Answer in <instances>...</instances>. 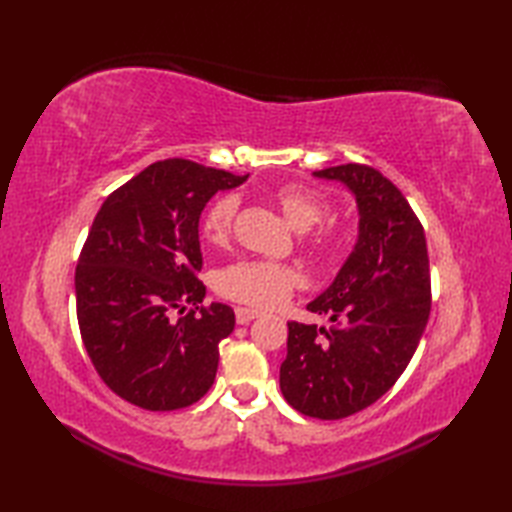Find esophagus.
Listing matches in <instances>:
<instances>
[{
    "label": "esophagus",
    "mask_w": 512,
    "mask_h": 512,
    "mask_svg": "<svg viewBox=\"0 0 512 512\" xmlns=\"http://www.w3.org/2000/svg\"><path fill=\"white\" fill-rule=\"evenodd\" d=\"M259 317V312L257 310H253V308H235V319H237V323H248V321H253V319H257Z\"/></svg>",
    "instance_id": "34e87169"
}]
</instances>
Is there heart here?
<instances>
[{"instance_id":"1","label":"heart","mask_w":512,"mask_h":512,"mask_svg":"<svg viewBox=\"0 0 512 512\" xmlns=\"http://www.w3.org/2000/svg\"><path fill=\"white\" fill-rule=\"evenodd\" d=\"M275 202L286 215V220L299 228L308 231L314 224H319L330 211L328 200L310 187L303 184H284L275 191ZM237 213L235 195H220L215 198L202 215V237L209 244H224L233 231ZM336 244V233L332 228H321L312 237L310 246L317 253H330ZM301 284V275L297 268L275 262H264V259H242L231 266L222 268L215 277V288L222 297L244 303L253 308H273L286 301L292 290Z\"/></svg>"}]
</instances>
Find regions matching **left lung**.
I'll return each mask as SVG.
<instances>
[{
    "label": "left lung",
    "mask_w": 512,
    "mask_h": 512,
    "mask_svg": "<svg viewBox=\"0 0 512 512\" xmlns=\"http://www.w3.org/2000/svg\"><path fill=\"white\" fill-rule=\"evenodd\" d=\"M358 204V242L332 286L308 303L332 328L288 323L279 387L303 416L341 420L372 405L405 372L427 328L431 273L424 228L405 195L374 167L314 171Z\"/></svg>",
    "instance_id": "8db88e82"
}]
</instances>
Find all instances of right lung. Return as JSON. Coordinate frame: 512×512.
Returning <instances> with one entry per match:
<instances>
[{
    "label": "right lung",
    "mask_w": 512,
    "mask_h": 512,
    "mask_svg": "<svg viewBox=\"0 0 512 512\" xmlns=\"http://www.w3.org/2000/svg\"><path fill=\"white\" fill-rule=\"evenodd\" d=\"M246 178L158 160L107 195L94 217L74 273L76 319L103 383L140 409L189 407L213 385L235 312L202 303L198 224L217 191ZM184 307L173 322L170 312Z\"/></svg>",
    "instance_id": "right-lung-1"
}]
</instances>
